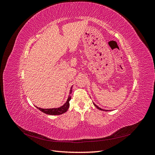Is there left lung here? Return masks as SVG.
Here are the masks:
<instances>
[{
  "instance_id": "left-lung-1",
  "label": "left lung",
  "mask_w": 155,
  "mask_h": 155,
  "mask_svg": "<svg viewBox=\"0 0 155 155\" xmlns=\"http://www.w3.org/2000/svg\"><path fill=\"white\" fill-rule=\"evenodd\" d=\"M93 104H94V103H93ZM94 106L97 108V109H100V110H104V109H101V108L100 107H98V106H97L95 104H94ZM105 111H107V110H105Z\"/></svg>"
}]
</instances>
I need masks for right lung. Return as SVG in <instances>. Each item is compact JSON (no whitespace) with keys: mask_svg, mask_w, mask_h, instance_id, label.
Here are the masks:
<instances>
[{"mask_svg":"<svg viewBox=\"0 0 155 155\" xmlns=\"http://www.w3.org/2000/svg\"><path fill=\"white\" fill-rule=\"evenodd\" d=\"M72 88H70V94L72 93ZM71 100V96H69L68 100L67 101V102L65 103V104L59 108H54V109H41V108H39L37 107V108L39 110H40L41 111H42L44 113L46 114H50V115H59V114H62L64 112H66L67 111V110L68 109V107L70 106L69 104V101Z\"/></svg>","mask_w":155,"mask_h":155,"instance_id":"obj_1","label":"right lung"}]
</instances>
